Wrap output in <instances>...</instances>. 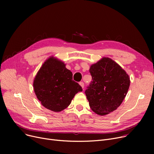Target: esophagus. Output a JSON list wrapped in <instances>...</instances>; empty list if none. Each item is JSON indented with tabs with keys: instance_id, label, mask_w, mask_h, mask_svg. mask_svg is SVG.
Here are the masks:
<instances>
[{
	"instance_id": "1",
	"label": "esophagus",
	"mask_w": 154,
	"mask_h": 154,
	"mask_svg": "<svg viewBox=\"0 0 154 154\" xmlns=\"http://www.w3.org/2000/svg\"><path fill=\"white\" fill-rule=\"evenodd\" d=\"M79 85L82 87V88H84V82H79Z\"/></svg>"
}]
</instances>
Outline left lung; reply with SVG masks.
<instances>
[{
    "instance_id": "1",
    "label": "left lung",
    "mask_w": 154,
    "mask_h": 154,
    "mask_svg": "<svg viewBox=\"0 0 154 154\" xmlns=\"http://www.w3.org/2000/svg\"><path fill=\"white\" fill-rule=\"evenodd\" d=\"M92 81L85 93L91 109L97 115L106 116L122 103L130 86V77L119 65L103 57L89 69Z\"/></svg>"
}]
</instances>
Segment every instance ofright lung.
Returning <instances> with one entry per match:
<instances>
[{
    "mask_svg": "<svg viewBox=\"0 0 154 154\" xmlns=\"http://www.w3.org/2000/svg\"><path fill=\"white\" fill-rule=\"evenodd\" d=\"M33 87L42 106L55 112L66 109L75 95L82 91L81 86L72 80V73L66 63L54 56L48 57L37 72Z\"/></svg>",
    "mask_w": 154,
    "mask_h": 154,
    "instance_id": "1",
    "label": "right lung"
}]
</instances>
